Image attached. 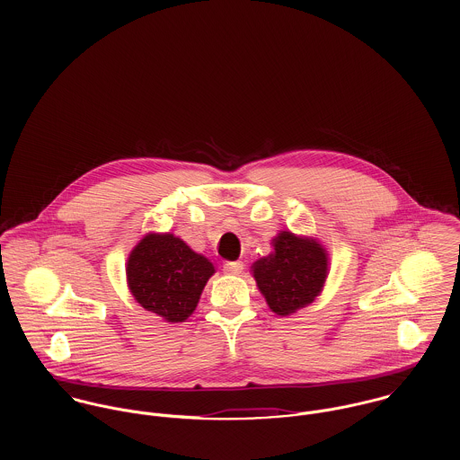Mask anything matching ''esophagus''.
<instances>
[{"label":"esophagus","mask_w":460,"mask_h":460,"mask_svg":"<svg viewBox=\"0 0 460 460\" xmlns=\"http://www.w3.org/2000/svg\"><path fill=\"white\" fill-rule=\"evenodd\" d=\"M243 269H244V263L241 262V261L225 263V272L226 274H241Z\"/></svg>","instance_id":"34e87169"}]
</instances>
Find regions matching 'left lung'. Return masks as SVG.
Segmentation results:
<instances>
[{
    "instance_id": "left-lung-1",
    "label": "left lung",
    "mask_w": 460,
    "mask_h": 460,
    "mask_svg": "<svg viewBox=\"0 0 460 460\" xmlns=\"http://www.w3.org/2000/svg\"><path fill=\"white\" fill-rule=\"evenodd\" d=\"M274 252L252 265L259 290L276 315H290L321 294L328 278V253L312 237L279 232Z\"/></svg>"
}]
</instances>
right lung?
Instances as JSON below:
<instances>
[{"label": "right lung", "instance_id": "right-lung-1", "mask_svg": "<svg viewBox=\"0 0 460 460\" xmlns=\"http://www.w3.org/2000/svg\"><path fill=\"white\" fill-rule=\"evenodd\" d=\"M126 272L134 299L146 312L168 323H184L216 270L173 234H146L134 246Z\"/></svg>", "mask_w": 460, "mask_h": 460}]
</instances>
